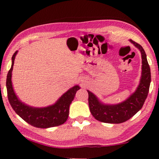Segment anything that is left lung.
Listing matches in <instances>:
<instances>
[{
  "instance_id": "left-lung-1",
  "label": "left lung",
  "mask_w": 159,
  "mask_h": 159,
  "mask_svg": "<svg viewBox=\"0 0 159 159\" xmlns=\"http://www.w3.org/2000/svg\"><path fill=\"white\" fill-rule=\"evenodd\" d=\"M142 55V76L136 90L125 101L117 104H106L99 100L90 91L88 93V104L91 114L99 121L107 123H121L130 119L142 109L149 90L150 67L147 55L140 45L130 40Z\"/></svg>"
}]
</instances>
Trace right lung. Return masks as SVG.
<instances>
[{"instance_id": "obj_1", "label": "right lung", "mask_w": 159, "mask_h": 159, "mask_svg": "<svg viewBox=\"0 0 159 159\" xmlns=\"http://www.w3.org/2000/svg\"><path fill=\"white\" fill-rule=\"evenodd\" d=\"M18 51L13 54L12 57V66L7 76L6 88L7 98L10 105L24 120L34 127L39 128H48L60 125L66 121L69 116V106L78 90L80 89L79 85L74 87L66 91L60 99L51 106L43 108H36L26 105L21 102L16 95L12 88V71L15 59Z\"/></svg>"}]
</instances>
